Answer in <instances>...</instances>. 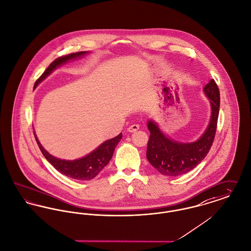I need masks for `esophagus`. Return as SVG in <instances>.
I'll list each match as a JSON object with an SVG mask.
<instances>
[{
    "mask_svg": "<svg viewBox=\"0 0 251 251\" xmlns=\"http://www.w3.org/2000/svg\"><path fill=\"white\" fill-rule=\"evenodd\" d=\"M140 128V126H139V125H132V126H130L128 128H127V131L129 132V133H133V132H136L138 129Z\"/></svg>",
    "mask_w": 251,
    "mask_h": 251,
    "instance_id": "1",
    "label": "esophagus"
}]
</instances>
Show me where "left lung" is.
I'll return each mask as SVG.
<instances>
[{
  "mask_svg": "<svg viewBox=\"0 0 251 251\" xmlns=\"http://www.w3.org/2000/svg\"><path fill=\"white\" fill-rule=\"evenodd\" d=\"M203 92L210 101L211 116L205 131L196 142L174 141L163 133L154 121L148 122L151 135L147 158L161 174L176 177L187 173L200 164L210 150L216 134L220 109V91L213 79L203 87Z\"/></svg>",
  "mask_w": 251,
  "mask_h": 251,
  "instance_id": "left-lung-1",
  "label": "left lung"
}]
</instances>
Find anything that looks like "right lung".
Wrapping results in <instances>:
<instances>
[{
    "mask_svg": "<svg viewBox=\"0 0 251 251\" xmlns=\"http://www.w3.org/2000/svg\"><path fill=\"white\" fill-rule=\"evenodd\" d=\"M88 53V51H81L76 53H71L67 56L59 57L55 61H53L50 67L46 69V71L42 74V76L36 81L35 86L40 84L43 80H45L53 70L57 67H61L70 60H75L77 58H81L82 56ZM35 135V132H34ZM122 133L119 134L116 137L107 140L100 145L95 151L90 152L83 158L69 161V160H61L54 156H52L48 151H46L43 146L40 144L37 136L35 135V139L37 144L42 151L45 158L55 167L59 172L66 175L69 178L80 180V181H88L96 177L100 172V170L105 167L109 161L111 160L115 148L117 147L119 142L122 139Z\"/></svg>",
    "mask_w": 251,
    "mask_h": 251,
    "instance_id": "1",
    "label": "right lung"
}]
</instances>
